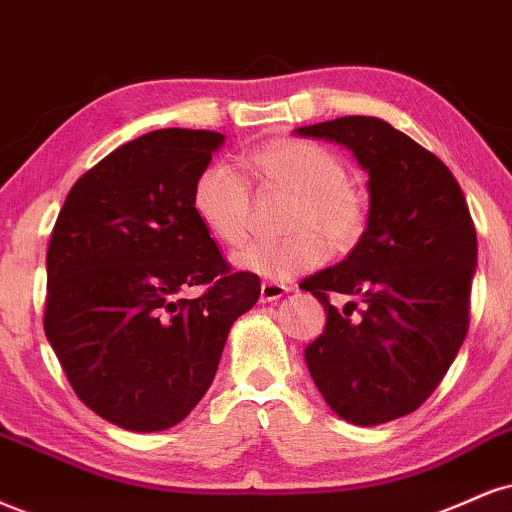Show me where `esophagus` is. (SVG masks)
Instances as JSON below:
<instances>
[{"label": "esophagus", "instance_id": "1", "mask_svg": "<svg viewBox=\"0 0 512 512\" xmlns=\"http://www.w3.org/2000/svg\"><path fill=\"white\" fill-rule=\"evenodd\" d=\"M286 293H288V286H283V283H276V281H264L260 286L262 303H274V300H279L281 295Z\"/></svg>", "mask_w": 512, "mask_h": 512}]
</instances>
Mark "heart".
Returning <instances> with one entry per match:
<instances>
[{
  "mask_svg": "<svg viewBox=\"0 0 512 512\" xmlns=\"http://www.w3.org/2000/svg\"><path fill=\"white\" fill-rule=\"evenodd\" d=\"M248 166L264 183L295 195L286 221V231L293 236L245 245L233 255L240 272L288 281L324 262L322 239L334 252H348L365 236V190L350 181L346 164L326 147L298 138L269 140L250 152ZM190 205L214 240L243 243L252 197L240 171L224 162L207 164L195 178Z\"/></svg>",
  "mask_w": 512,
  "mask_h": 512,
  "instance_id": "1",
  "label": "heart"
}]
</instances>
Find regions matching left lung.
I'll list each match as a JSON object with an SVG mask.
<instances>
[{
  "instance_id": "1",
  "label": "left lung",
  "mask_w": 512,
  "mask_h": 512,
  "mask_svg": "<svg viewBox=\"0 0 512 512\" xmlns=\"http://www.w3.org/2000/svg\"><path fill=\"white\" fill-rule=\"evenodd\" d=\"M295 133L348 147L369 174L365 236L300 283L326 312L322 336L305 348L307 369L341 420H398L432 396L467 336L477 231L465 195L439 157L374 116ZM334 292L351 298L341 313Z\"/></svg>"
}]
</instances>
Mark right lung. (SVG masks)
<instances>
[{"instance_id": "right-lung-1", "label": "right lung", "mask_w": 512, "mask_h": 512, "mask_svg": "<svg viewBox=\"0 0 512 512\" xmlns=\"http://www.w3.org/2000/svg\"><path fill=\"white\" fill-rule=\"evenodd\" d=\"M221 145L217 131L162 128L116 147L73 183L49 238L47 341L76 396L128 432L186 420L260 298L190 205ZM195 285L206 291L186 299Z\"/></svg>"}]
</instances>
